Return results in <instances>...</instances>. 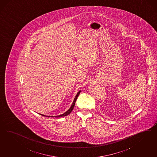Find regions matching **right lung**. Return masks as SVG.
<instances>
[{"mask_svg": "<svg viewBox=\"0 0 157 157\" xmlns=\"http://www.w3.org/2000/svg\"><path fill=\"white\" fill-rule=\"evenodd\" d=\"M81 91L80 90L78 92V93H77V94H76V96H75V98H74V101H73V102H72V104L71 107L70 108V109L68 110L67 112H66L65 113H64L63 114H60V115H59V116H51V117H63V116H66L68 114H70V113L72 111V110L74 109V106H75V102H76V99H77V98H78L79 94H80ZM41 115H42L43 116H47V117L48 116H45V115H44V114H41ZM48 117H51V116H48Z\"/></svg>", "mask_w": 157, "mask_h": 157, "instance_id": "add662e5", "label": "right lung"}]
</instances>
